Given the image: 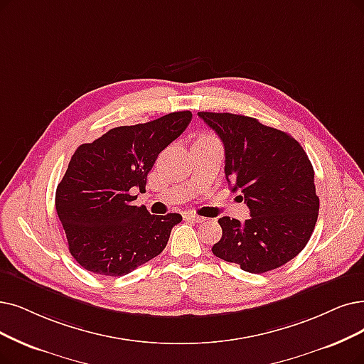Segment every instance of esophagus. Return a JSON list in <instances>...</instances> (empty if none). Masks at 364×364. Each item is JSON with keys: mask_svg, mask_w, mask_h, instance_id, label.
<instances>
[{"mask_svg": "<svg viewBox=\"0 0 364 364\" xmlns=\"http://www.w3.org/2000/svg\"><path fill=\"white\" fill-rule=\"evenodd\" d=\"M183 218H185V220H190V221L197 223V224H200V223H203V221H206V218H203V216H200V215H196V213H193V212H185V213H183Z\"/></svg>", "mask_w": 364, "mask_h": 364, "instance_id": "esophagus-1", "label": "esophagus"}]
</instances>
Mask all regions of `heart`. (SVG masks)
I'll use <instances>...</instances> for the list:
<instances>
[{
	"label": "heart",
	"instance_id": "b5f03b06",
	"mask_svg": "<svg viewBox=\"0 0 364 364\" xmlns=\"http://www.w3.org/2000/svg\"><path fill=\"white\" fill-rule=\"evenodd\" d=\"M200 139H212V137H208V136H203V137H200Z\"/></svg>",
	"mask_w": 364,
	"mask_h": 364
}]
</instances>
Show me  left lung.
Returning a JSON list of instances; mask_svg holds the SVG:
<instances>
[{"instance_id": "8db88e82", "label": "left lung", "mask_w": 364, "mask_h": 364, "mask_svg": "<svg viewBox=\"0 0 364 364\" xmlns=\"http://www.w3.org/2000/svg\"><path fill=\"white\" fill-rule=\"evenodd\" d=\"M221 139L225 179L250 208L245 223L223 216L221 240L212 252L250 273H264L293 259L309 242L319 198L314 167L300 143L255 118L198 112Z\"/></svg>"}]
</instances>
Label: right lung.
Returning a JSON list of instances; mask_svg holds the SVG:
<instances>
[{
	"mask_svg": "<svg viewBox=\"0 0 364 364\" xmlns=\"http://www.w3.org/2000/svg\"><path fill=\"white\" fill-rule=\"evenodd\" d=\"M193 119L190 110L173 112L155 121L109 129L83 143L71 156L56 188V213L68 250L92 273L122 276L161 254L179 213L151 215L133 206L144 191L158 154L176 140Z\"/></svg>",
	"mask_w": 364,
	"mask_h": 364,
	"instance_id": "add662e5",
	"label": "right lung"
}]
</instances>
